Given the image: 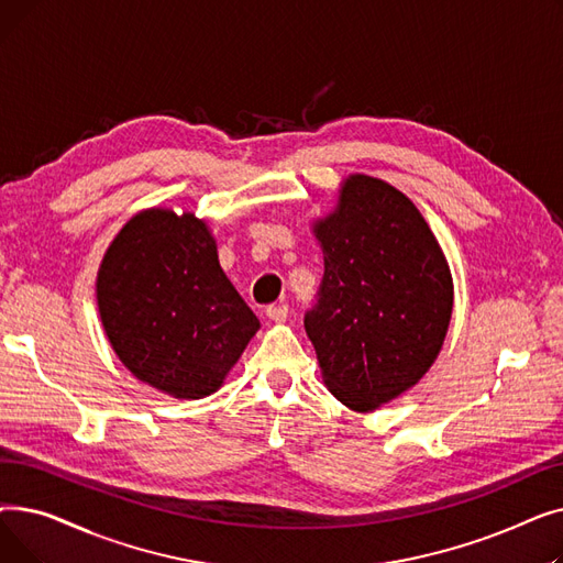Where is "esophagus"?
Returning <instances> with one entry per match:
<instances>
[{"label":"esophagus","mask_w":563,"mask_h":563,"mask_svg":"<svg viewBox=\"0 0 563 563\" xmlns=\"http://www.w3.org/2000/svg\"><path fill=\"white\" fill-rule=\"evenodd\" d=\"M266 317H269V319L276 321V323L285 321V319H287V306H285V303H274V306H269V308H266Z\"/></svg>","instance_id":"1"}]
</instances>
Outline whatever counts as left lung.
Masks as SVG:
<instances>
[{
    "mask_svg": "<svg viewBox=\"0 0 563 563\" xmlns=\"http://www.w3.org/2000/svg\"><path fill=\"white\" fill-rule=\"evenodd\" d=\"M312 234L323 280L306 333L331 395L372 412L416 386L445 344L450 264L416 202L365 173L344 177Z\"/></svg>",
    "mask_w": 563,
    "mask_h": 563,
    "instance_id": "1",
    "label": "left lung"
}]
</instances>
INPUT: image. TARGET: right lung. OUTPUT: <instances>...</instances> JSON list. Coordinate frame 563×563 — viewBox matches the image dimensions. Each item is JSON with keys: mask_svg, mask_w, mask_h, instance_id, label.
Instances as JSON below:
<instances>
[{"mask_svg": "<svg viewBox=\"0 0 563 563\" xmlns=\"http://www.w3.org/2000/svg\"><path fill=\"white\" fill-rule=\"evenodd\" d=\"M96 299L118 361L175 399L217 393L260 331L221 269L210 225L170 207H147L118 230Z\"/></svg>", "mask_w": 563, "mask_h": 563, "instance_id": "add662e5", "label": "right lung"}]
</instances>
